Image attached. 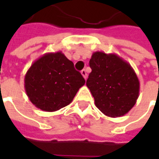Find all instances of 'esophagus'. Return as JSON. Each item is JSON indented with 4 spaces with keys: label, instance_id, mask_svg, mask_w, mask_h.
<instances>
[{
    "label": "esophagus",
    "instance_id": "1",
    "mask_svg": "<svg viewBox=\"0 0 159 159\" xmlns=\"http://www.w3.org/2000/svg\"><path fill=\"white\" fill-rule=\"evenodd\" d=\"M81 74L83 75V76L84 77V79H86L87 77H88V74H87V70L85 69H83L81 70Z\"/></svg>",
    "mask_w": 159,
    "mask_h": 159
}]
</instances>
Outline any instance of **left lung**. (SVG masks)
Masks as SVG:
<instances>
[{"mask_svg":"<svg viewBox=\"0 0 159 159\" xmlns=\"http://www.w3.org/2000/svg\"><path fill=\"white\" fill-rule=\"evenodd\" d=\"M92 69L86 85L94 104L106 116L121 117L136 103L140 82L129 63L116 53L94 52L89 60Z\"/></svg>","mask_w":159,"mask_h":159,"instance_id":"8db88e82","label":"left lung"}]
</instances>
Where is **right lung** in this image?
<instances>
[{"label":"right lung","instance_id":"right-lung-1","mask_svg":"<svg viewBox=\"0 0 159 159\" xmlns=\"http://www.w3.org/2000/svg\"><path fill=\"white\" fill-rule=\"evenodd\" d=\"M85 83L74 64L61 51L47 52L33 63L25 76V89L30 102L44 111L68 106Z\"/></svg>","mask_w":159,"mask_h":159}]
</instances>
